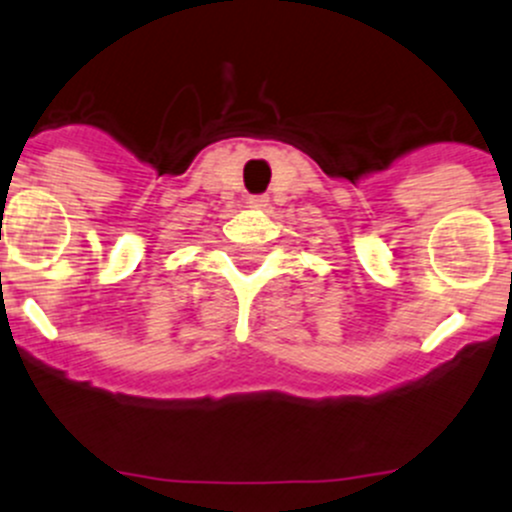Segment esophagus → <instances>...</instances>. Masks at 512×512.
Masks as SVG:
<instances>
[{
	"label": "esophagus",
	"mask_w": 512,
	"mask_h": 512,
	"mask_svg": "<svg viewBox=\"0 0 512 512\" xmlns=\"http://www.w3.org/2000/svg\"><path fill=\"white\" fill-rule=\"evenodd\" d=\"M249 204H254V206H266L268 204V196H251L249 199Z\"/></svg>",
	"instance_id": "esophagus-1"
}]
</instances>
